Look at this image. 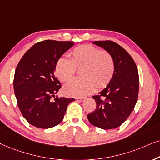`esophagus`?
<instances>
[{
    "label": "esophagus",
    "instance_id": "esophagus-1",
    "mask_svg": "<svg viewBox=\"0 0 160 160\" xmlns=\"http://www.w3.org/2000/svg\"><path fill=\"white\" fill-rule=\"evenodd\" d=\"M75 99L77 102H82L85 99V98L84 97H78V98H76Z\"/></svg>",
    "mask_w": 160,
    "mask_h": 160
}]
</instances>
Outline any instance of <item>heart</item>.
<instances>
[{"mask_svg": "<svg viewBox=\"0 0 160 160\" xmlns=\"http://www.w3.org/2000/svg\"><path fill=\"white\" fill-rule=\"evenodd\" d=\"M69 59L60 58L55 63V71L62 82H67L80 69L81 78L74 79L65 86V92L75 97L92 93L95 87L102 88L109 83L115 72V63L111 54L99 50L90 44H82L69 52Z\"/></svg>", "mask_w": 160, "mask_h": 160, "instance_id": "heart-1", "label": "heart"}]
</instances>
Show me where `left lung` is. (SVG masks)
<instances>
[{"label": "left lung", "instance_id": "8db88e82", "mask_svg": "<svg viewBox=\"0 0 160 160\" xmlns=\"http://www.w3.org/2000/svg\"><path fill=\"white\" fill-rule=\"evenodd\" d=\"M93 44L111 54L115 72L107 87L93 96L97 103L95 110L87 117L91 124L103 129L121 126L133 111L138 98L139 75L132 56L116 42L97 41Z\"/></svg>", "mask_w": 160, "mask_h": 160}]
</instances>
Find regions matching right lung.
I'll return each mask as SVG.
<instances>
[{
  "label": "right lung",
  "instance_id": "right-lung-1",
  "mask_svg": "<svg viewBox=\"0 0 160 160\" xmlns=\"http://www.w3.org/2000/svg\"><path fill=\"white\" fill-rule=\"evenodd\" d=\"M73 45L72 42L55 40L38 42L17 66L14 89L18 105L25 120L34 127L48 129L59 124L67 106L75 101L55 97L61 86L54 74L57 61Z\"/></svg>",
  "mask_w": 160,
  "mask_h": 160
}]
</instances>
